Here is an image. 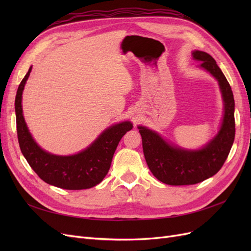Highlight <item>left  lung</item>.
<instances>
[{"instance_id": "left-lung-1", "label": "left lung", "mask_w": 251, "mask_h": 251, "mask_svg": "<svg viewBox=\"0 0 251 251\" xmlns=\"http://www.w3.org/2000/svg\"><path fill=\"white\" fill-rule=\"evenodd\" d=\"M192 55L200 68L217 79L224 103L223 118L217 135L198 150L174 146L156 131L138 126L150 171L169 185H192L214 176L223 166L234 140V100L230 85L208 53L195 50Z\"/></svg>"}]
</instances>
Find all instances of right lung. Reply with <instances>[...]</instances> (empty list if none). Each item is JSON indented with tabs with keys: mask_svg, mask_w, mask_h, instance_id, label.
Returning a JSON list of instances; mask_svg holds the SVG:
<instances>
[{
	"mask_svg": "<svg viewBox=\"0 0 251 251\" xmlns=\"http://www.w3.org/2000/svg\"><path fill=\"white\" fill-rule=\"evenodd\" d=\"M31 70L32 67H30L21 81L14 102L22 154L37 176L50 185L75 191L100 184L110 170L113 155L120 139L132 130V123L123 121L109 126L89 147L74 155L62 156L49 153L35 142L23 115V91Z\"/></svg>",
	"mask_w": 251,
	"mask_h": 251,
	"instance_id": "1",
	"label": "right lung"
}]
</instances>
